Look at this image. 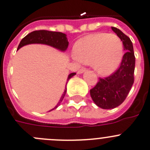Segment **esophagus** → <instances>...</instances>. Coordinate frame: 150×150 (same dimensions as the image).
<instances>
[{
  "mask_svg": "<svg viewBox=\"0 0 150 150\" xmlns=\"http://www.w3.org/2000/svg\"><path fill=\"white\" fill-rule=\"evenodd\" d=\"M86 68H81V69H80L78 71V74H81V73H83V72H86Z\"/></svg>",
  "mask_w": 150,
  "mask_h": 150,
  "instance_id": "1",
  "label": "esophagus"
}]
</instances>
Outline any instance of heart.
<instances>
[{"instance_id":"1","label":"heart","mask_w":150,"mask_h":150,"mask_svg":"<svg viewBox=\"0 0 150 150\" xmlns=\"http://www.w3.org/2000/svg\"><path fill=\"white\" fill-rule=\"evenodd\" d=\"M72 58L83 64H91L100 75H109L119 67L124 56V45L115 34L100 33L79 39L75 44Z\"/></svg>"}]
</instances>
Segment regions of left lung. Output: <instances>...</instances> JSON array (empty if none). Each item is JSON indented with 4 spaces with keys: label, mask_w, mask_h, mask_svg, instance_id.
<instances>
[{
    "label": "left lung",
    "mask_w": 150,
    "mask_h": 150,
    "mask_svg": "<svg viewBox=\"0 0 150 150\" xmlns=\"http://www.w3.org/2000/svg\"><path fill=\"white\" fill-rule=\"evenodd\" d=\"M112 29L121 39L126 52L116 72L107 78H99L96 86L90 89L92 100L98 107L105 110L121 105L134 83L135 58L132 41L120 29L115 27H112Z\"/></svg>",
    "instance_id": "1"
}]
</instances>
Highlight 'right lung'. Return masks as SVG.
I'll list each match as a JSON object with an SVG mask.
<instances>
[{
    "mask_svg": "<svg viewBox=\"0 0 150 150\" xmlns=\"http://www.w3.org/2000/svg\"><path fill=\"white\" fill-rule=\"evenodd\" d=\"M32 43H41V44H46V45L50 46L54 48L57 49V50H60L61 52H65L67 50V47L69 45V41L67 40V35L64 33H59V32H52V31H47V30H38L32 32L27 35L25 36L21 41L20 42L19 45H18V50L21 48L23 46L28 45V44H32ZM76 75L75 72H72L68 75L67 78V83H66L65 89L63 93L62 96H61V99H60L59 102L58 104L56 105L55 107L49 112L52 111L53 110H55L56 108H58L60 103L62 102L63 99H64V96L67 92V84L68 83L69 80L72 77Z\"/></svg>",
    "mask_w": 150,
    "mask_h": 150,
    "instance_id": "right-lung-1",
    "label": "right lung"
}]
</instances>
